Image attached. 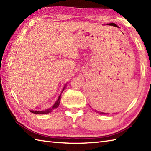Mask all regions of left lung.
<instances>
[{"mask_svg":"<svg viewBox=\"0 0 151 151\" xmlns=\"http://www.w3.org/2000/svg\"><path fill=\"white\" fill-rule=\"evenodd\" d=\"M95 112H98V113L101 114H106V113H104V112H99L97 110H95Z\"/></svg>","mask_w":151,"mask_h":151,"instance_id":"8db88e82","label":"left lung"}]
</instances>
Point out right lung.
I'll return each instance as SVG.
<instances>
[{"label": "right lung", "mask_w": 151, "mask_h": 151, "mask_svg": "<svg viewBox=\"0 0 151 151\" xmlns=\"http://www.w3.org/2000/svg\"><path fill=\"white\" fill-rule=\"evenodd\" d=\"M66 85H67V84H65V86H64V88H63L62 92H61V93L60 94L58 98V99H57V101H56L55 103L54 104V105L52 106V107H50V108H48V109H47V110H43V111L30 110V112H32V113L35 114H49V113H50V112H52V111L54 110V109H56V108H57L58 107V106H59V104H60V100H61V97H61V95H62V92L63 91L64 89H65Z\"/></svg>", "instance_id": "obj_1"}]
</instances>
